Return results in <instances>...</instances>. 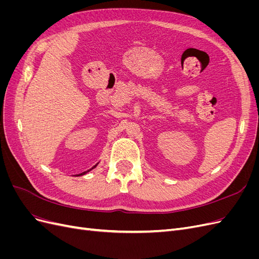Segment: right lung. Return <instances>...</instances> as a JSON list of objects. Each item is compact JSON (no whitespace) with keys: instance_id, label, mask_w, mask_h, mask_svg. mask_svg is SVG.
Instances as JSON below:
<instances>
[{"instance_id":"right-lung-1","label":"right lung","mask_w":259,"mask_h":259,"mask_svg":"<svg viewBox=\"0 0 259 259\" xmlns=\"http://www.w3.org/2000/svg\"><path fill=\"white\" fill-rule=\"evenodd\" d=\"M95 166H96V165H95ZM95 166H94V167H95ZM94 167H92V168H94ZM92 168H91V169H92ZM91 169H89V170H91ZM89 170H86V171H83V173H81L80 175H84V174H86V173H88V171H89ZM80 175H79V176H80Z\"/></svg>"}]
</instances>
